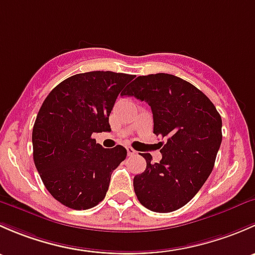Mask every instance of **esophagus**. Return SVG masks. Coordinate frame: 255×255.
<instances>
[{"instance_id":"1","label":"esophagus","mask_w":255,"mask_h":255,"mask_svg":"<svg viewBox=\"0 0 255 255\" xmlns=\"http://www.w3.org/2000/svg\"><path fill=\"white\" fill-rule=\"evenodd\" d=\"M126 149H127L128 156H132V155H134L135 153H137V151H135L133 148H130V146H126Z\"/></svg>"}]
</instances>
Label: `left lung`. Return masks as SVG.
Segmentation results:
<instances>
[{
    "label": "left lung",
    "mask_w": 255,
    "mask_h": 255,
    "mask_svg": "<svg viewBox=\"0 0 255 255\" xmlns=\"http://www.w3.org/2000/svg\"><path fill=\"white\" fill-rule=\"evenodd\" d=\"M125 95L145 101L153 112L154 134L160 142L161 160L151 163L133 179L138 200L154 212H173L199 192L215 165L222 142V118L197 87L170 74L138 76Z\"/></svg>",
    "instance_id": "8db88e82"
}]
</instances>
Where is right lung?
Segmentation results:
<instances>
[{
    "instance_id": "obj_1",
    "label": "right lung",
    "mask_w": 255,
    "mask_h": 255,
    "mask_svg": "<svg viewBox=\"0 0 255 255\" xmlns=\"http://www.w3.org/2000/svg\"><path fill=\"white\" fill-rule=\"evenodd\" d=\"M133 79L113 71L76 74L43 102L33 127V159L44 186L64 206L87 210L106 196L127 150L122 145L102 148L92 134L111 130L113 105Z\"/></svg>"
}]
</instances>
